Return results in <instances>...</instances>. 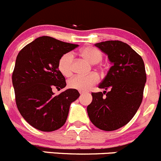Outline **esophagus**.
<instances>
[{"label":"esophagus","mask_w":161,"mask_h":161,"mask_svg":"<svg viewBox=\"0 0 161 161\" xmlns=\"http://www.w3.org/2000/svg\"><path fill=\"white\" fill-rule=\"evenodd\" d=\"M79 92H80V95H83V94H85V93H86V92H85V91H79Z\"/></svg>","instance_id":"34e87169"}]
</instances>
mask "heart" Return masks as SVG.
Segmentation results:
<instances>
[{"mask_svg": "<svg viewBox=\"0 0 161 161\" xmlns=\"http://www.w3.org/2000/svg\"><path fill=\"white\" fill-rule=\"evenodd\" d=\"M82 58L86 59L92 64H97L101 62L103 54L99 50L95 47H87L80 51ZM58 69L65 76H71L73 73V53L69 52L60 58L58 61ZM98 76L95 73H91L87 76H75L68 81V86L73 89L86 91L92 85L98 82Z\"/></svg>", "mask_w": 161, "mask_h": 161, "instance_id": "b5f03b06", "label": "heart"}]
</instances>
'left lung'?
Masks as SVG:
<instances>
[{
	"label": "left lung",
	"instance_id": "8db88e82",
	"mask_svg": "<svg viewBox=\"0 0 161 161\" xmlns=\"http://www.w3.org/2000/svg\"><path fill=\"white\" fill-rule=\"evenodd\" d=\"M106 53L112 66L99 84L103 93L92 92L87 107L91 122L99 129L115 130L126 125L138 110L146 73L142 57L121 41H105L95 44ZM109 92H106L107 90Z\"/></svg>",
	"mask_w": 161,
	"mask_h": 161
}]
</instances>
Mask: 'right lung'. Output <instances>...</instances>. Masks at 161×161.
<instances>
[{
  "instance_id": "right-lung-1",
  "label": "right lung",
  "mask_w": 161,
  "mask_h": 161,
  "mask_svg": "<svg viewBox=\"0 0 161 161\" xmlns=\"http://www.w3.org/2000/svg\"><path fill=\"white\" fill-rule=\"evenodd\" d=\"M77 47L42 36L25 46L16 57L13 73L16 106L23 118L39 130L50 132L62 127L70 105L80 96L73 88L58 96L52 91L66 86L58 69V61Z\"/></svg>"
}]
</instances>
